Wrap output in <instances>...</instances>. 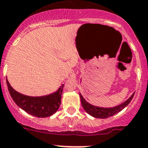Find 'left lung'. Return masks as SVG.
<instances>
[{"label": "left lung", "instance_id": "1", "mask_svg": "<svg viewBox=\"0 0 148 148\" xmlns=\"http://www.w3.org/2000/svg\"><path fill=\"white\" fill-rule=\"evenodd\" d=\"M79 96H80L82 105L86 112H88V114H90V115L93 116V117H94V118L104 119V118H110L111 116L114 115L115 114H117V113H118L119 112H121L122 110H123V109L128 105V103H130L131 101L132 100L134 96V93L132 95V96H131L129 99H127L125 102H123V103H121V104H120V105L118 106H116V107H112V108H103V107H95V106L91 105V104H90L89 103H88V102L85 100V99L82 97V95L79 94Z\"/></svg>", "mask_w": 148, "mask_h": 148}]
</instances>
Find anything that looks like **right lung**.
Returning a JSON list of instances; mask_svg holds the SVG:
<instances>
[{
    "mask_svg": "<svg viewBox=\"0 0 148 148\" xmlns=\"http://www.w3.org/2000/svg\"><path fill=\"white\" fill-rule=\"evenodd\" d=\"M6 84L9 93L16 105L31 115L47 118L56 112L60 107L63 84L55 93L40 97H32L18 93L13 89L7 79Z\"/></svg>",
    "mask_w": 148,
    "mask_h": 148,
    "instance_id": "1",
    "label": "right lung"
}]
</instances>
